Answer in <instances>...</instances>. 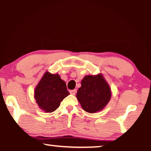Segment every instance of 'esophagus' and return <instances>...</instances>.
<instances>
[{
    "label": "esophagus",
    "instance_id": "esophagus-1",
    "mask_svg": "<svg viewBox=\"0 0 151 151\" xmlns=\"http://www.w3.org/2000/svg\"><path fill=\"white\" fill-rule=\"evenodd\" d=\"M76 89H74V90L70 91V93L71 94H73V95H75V94H76Z\"/></svg>",
    "mask_w": 151,
    "mask_h": 151
}]
</instances>
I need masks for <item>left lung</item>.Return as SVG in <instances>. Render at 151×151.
<instances>
[{
	"mask_svg": "<svg viewBox=\"0 0 151 151\" xmlns=\"http://www.w3.org/2000/svg\"><path fill=\"white\" fill-rule=\"evenodd\" d=\"M111 89L101 73L86 75L81 81L76 98L84 111L94 113L103 110L111 100Z\"/></svg>",
	"mask_w": 151,
	"mask_h": 151,
	"instance_id": "obj_1",
	"label": "left lung"
}]
</instances>
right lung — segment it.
I'll list each match as a JSON object with an SVG mask.
<instances>
[{
	"label": "right lung",
	"instance_id": "1",
	"mask_svg": "<svg viewBox=\"0 0 151 151\" xmlns=\"http://www.w3.org/2000/svg\"><path fill=\"white\" fill-rule=\"evenodd\" d=\"M69 94L66 83L58 73L46 71L36 86L34 97L40 109L45 112H52Z\"/></svg>",
	"mask_w": 151,
	"mask_h": 151
}]
</instances>
